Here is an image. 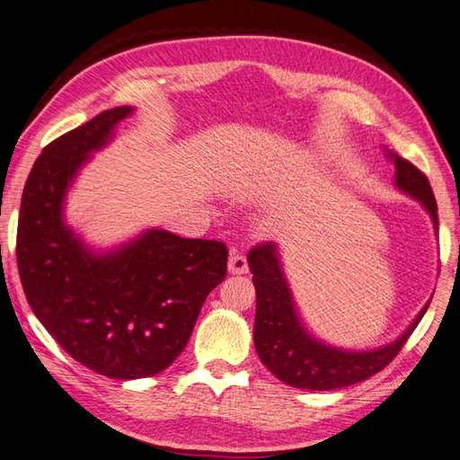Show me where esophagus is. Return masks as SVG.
I'll return each mask as SVG.
<instances>
[{
  "label": "esophagus",
  "instance_id": "34e87169",
  "mask_svg": "<svg viewBox=\"0 0 460 460\" xmlns=\"http://www.w3.org/2000/svg\"><path fill=\"white\" fill-rule=\"evenodd\" d=\"M228 271H230L232 275H243V273H248V260H245V255H243L240 250H236V248H234V250L230 252Z\"/></svg>",
  "mask_w": 460,
  "mask_h": 460
}]
</instances>
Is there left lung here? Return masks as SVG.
Here are the masks:
<instances>
[{"label": "left lung", "mask_w": 460, "mask_h": 460, "mask_svg": "<svg viewBox=\"0 0 460 460\" xmlns=\"http://www.w3.org/2000/svg\"><path fill=\"white\" fill-rule=\"evenodd\" d=\"M388 155L394 160L396 187L420 200L421 207L429 212L435 230L439 228L437 203L428 177L402 155L392 152ZM248 263L253 273L257 296L253 326L257 355L279 380L295 388L335 390L357 385L383 371L400 353L429 306L428 302L396 341L378 347V349L345 351L322 343L300 323L293 295H290L283 273L281 257H279V250L273 242L257 243L252 248Z\"/></svg>", "instance_id": "obj_1"}]
</instances>
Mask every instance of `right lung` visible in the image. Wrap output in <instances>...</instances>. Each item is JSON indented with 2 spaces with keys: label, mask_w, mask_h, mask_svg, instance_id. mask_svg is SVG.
Returning <instances> with one entry per match:
<instances>
[{
  "label": "right lung",
  "mask_w": 460,
  "mask_h": 460,
  "mask_svg": "<svg viewBox=\"0 0 460 460\" xmlns=\"http://www.w3.org/2000/svg\"><path fill=\"white\" fill-rule=\"evenodd\" d=\"M130 113L103 111L50 142L29 173L17 226L19 277L35 316L72 359L120 380L158 375L177 359L228 261L222 242L167 230L95 253L64 224L77 170Z\"/></svg>",
  "instance_id": "obj_1"
}]
</instances>
